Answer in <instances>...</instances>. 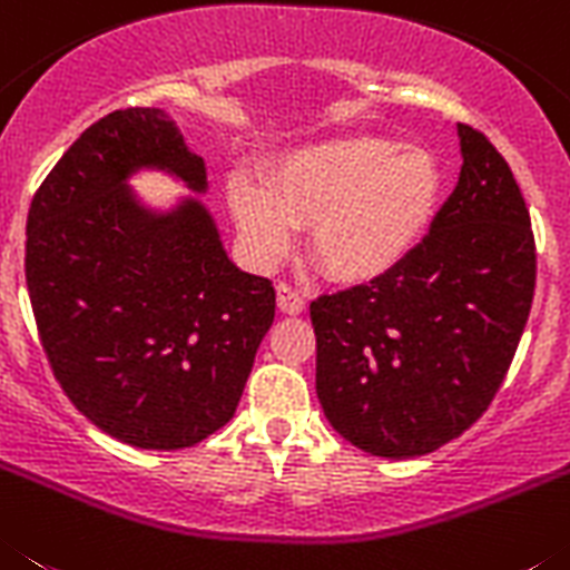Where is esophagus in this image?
Returning a JSON list of instances; mask_svg holds the SVG:
<instances>
[{"mask_svg":"<svg viewBox=\"0 0 570 570\" xmlns=\"http://www.w3.org/2000/svg\"><path fill=\"white\" fill-rule=\"evenodd\" d=\"M275 301H278V309L284 312V315H301V312L306 309L304 295H297V292L286 284H281L278 289H275Z\"/></svg>","mask_w":570,"mask_h":570,"instance_id":"esophagus-1","label":"esophagus"}]
</instances>
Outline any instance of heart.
Wrapping results in <instances>:
<instances>
[{"instance_id":"obj_1","label":"heart","mask_w":570,"mask_h":570,"mask_svg":"<svg viewBox=\"0 0 570 570\" xmlns=\"http://www.w3.org/2000/svg\"><path fill=\"white\" fill-rule=\"evenodd\" d=\"M443 202V170L423 147L381 136H343L295 147L266 184L235 176L227 207L247 253L278 261L309 227V255L346 286L394 273L432 229Z\"/></svg>"}]
</instances>
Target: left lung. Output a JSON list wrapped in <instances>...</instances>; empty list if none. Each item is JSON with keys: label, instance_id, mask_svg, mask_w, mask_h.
<instances>
[{"label": "left lung", "instance_id": "1", "mask_svg": "<svg viewBox=\"0 0 570 570\" xmlns=\"http://www.w3.org/2000/svg\"><path fill=\"white\" fill-rule=\"evenodd\" d=\"M458 187L417 249L386 278L317 297L315 392L337 434L409 460L489 409L525 330L537 258L505 158L458 125Z\"/></svg>", "mask_w": 570, "mask_h": 570}]
</instances>
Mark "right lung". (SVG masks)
Returning a JSON list of instances; mask_svg holds the SVG:
<instances>
[{
  "label": "right lung",
  "mask_w": 570,
  "mask_h": 570,
  "mask_svg": "<svg viewBox=\"0 0 570 570\" xmlns=\"http://www.w3.org/2000/svg\"><path fill=\"white\" fill-rule=\"evenodd\" d=\"M161 171L196 197L156 208ZM207 164L161 107L116 110L59 158L28 213L24 278L56 381L110 438L176 451L233 420L275 289L229 261Z\"/></svg>",
  "instance_id": "add662e5"
}]
</instances>
